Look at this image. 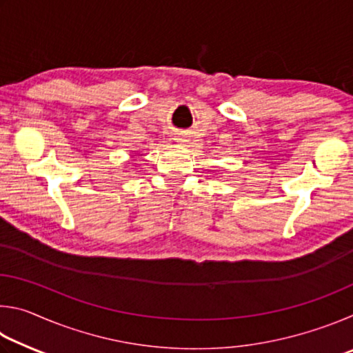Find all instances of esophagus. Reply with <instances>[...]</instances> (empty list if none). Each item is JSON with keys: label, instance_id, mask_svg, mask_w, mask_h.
Segmentation results:
<instances>
[{"label": "esophagus", "instance_id": "34e87169", "mask_svg": "<svg viewBox=\"0 0 353 353\" xmlns=\"http://www.w3.org/2000/svg\"><path fill=\"white\" fill-rule=\"evenodd\" d=\"M179 143H185V139H183V137H177V139H176Z\"/></svg>", "mask_w": 353, "mask_h": 353}]
</instances>
